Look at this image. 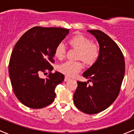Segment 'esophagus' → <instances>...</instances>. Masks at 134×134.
I'll return each mask as SVG.
<instances>
[{"mask_svg":"<svg viewBox=\"0 0 134 134\" xmlns=\"http://www.w3.org/2000/svg\"><path fill=\"white\" fill-rule=\"evenodd\" d=\"M70 79L69 77L65 76V79H64V81H68L69 80H70Z\"/></svg>","mask_w":134,"mask_h":134,"instance_id":"esophagus-1","label":"esophagus"}]
</instances>
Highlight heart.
Returning <instances> with one entry per match:
<instances>
[{"instance_id":"b5f03b06","label":"heart","mask_w":134,"mask_h":134,"mask_svg":"<svg viewBox=\"0 0 134 134\" xmlns=\"http://www.w3.org/2000/svg\"><path fill=\"white\" fill-rule=\"evenodd\" d=\"M69 43L71 47L78 50L77 58H81L86 64L91 65L98 60L100 49L98 44L91 43L89 38L82 35H77L70 38ZM65 53V47L63 43L56 46L54 54L57 58L61 59ZM82 69V64L79 60H69L63 63L58 67L60 72L70 77L75 76Z\"/></svg>"}]
</instances>
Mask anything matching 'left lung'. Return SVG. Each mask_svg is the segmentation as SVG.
Returning a JSON list of instances; mask_svg holds the SVG:
<instances>
[{
	"label": "left lung",
	"mask_w": 134,
	"mask_h": 134,
	"mask_svg": "<svg viewBox=\"0 0 134 134\" xmlns=\"http://www.w3.org/2000/svg\"><path fill=\"white\" fill-rule=\"evenodd\" d=\"M98 41L100 53L98 60L82 76L92 82L77 81L74 103L87 114H96L110 107L116 99L125 74V60L117 44L100 30H87Z\"/></svg>",
	"instance_id": "obj_1"
}]
</instances>
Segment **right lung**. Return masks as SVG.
Returning <instances> with one entry per match:
<instances>
[{"mask_svg":"<svg viewBox=\"0 0 134 134\" xmlns=\"http://www.w3.org/2000/svg\"><path fill=\"white\" fill-rule=\"evenodd\" d=\"M62 27L36 26L27 31L15 44L9 64L13 90L18 99L31 108H42L54 101L55 90L64 80L58 72L52 73L56 46L68 35ZM50 72L45 79L41 73Z\"/></svg>","mask_w":134,"mask_h":134,"instance_id":"right-lung-1","label":"right lung"}]
</instances>
